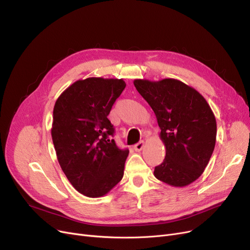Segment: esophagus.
<instances>
[{
    "label": "esophagus",
    "instance_id": "esophagus-1",
    "mask_svg": "<svg viewBox=\"0 0 250 250\" xmlns=\"http://www.w3.org/2000/svg\"><path fill=\"white\" fill-rule=\"evenodd\" d=\"M144 146H145V142L141 141V142H139L138 144H136V145L134 146V149L139 152V151H141V150L144 148Z\"/></svg>",
    "mask_w": 250,
    "mask_h": 250
}]
</instances>
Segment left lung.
<instances>
[{"instance_id":"left-lung-1","label":"left lung","mask_w":250,"mask_h":250,"mask_svg":"<svg viewBox=\"0 0 250 250\" xmlns=\"http://www.w3.org/2000/svg\"><path fill=\"white\" fill-rule=\"evenodd\" d=\"M134 85L156 115L166 150L155 177L175 188L190 185L203 174L215 148L212 108L200 92L176 79H136Z\"/></svg>"}]
</instances>
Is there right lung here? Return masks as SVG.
I'll return each mask as SVG.
<instances>
[{"label": "right lung", "mask_w": 250, "mask_h": 250, "mask_svg": "<svg viewBox=\"0 0 250 250\" xmlns=\"http://www.w3.org/2000/svg\"><path fill=\"white\" fill-rule=\"evenodd\" d=\"M124 79L78 80L59 96L51 138L57 158L74 188L88 198L108 193L124 176L128 150L109 140L114 128L107 115L125 88Z\"/></svg>", "instance_id": "1"}]
</instances>
